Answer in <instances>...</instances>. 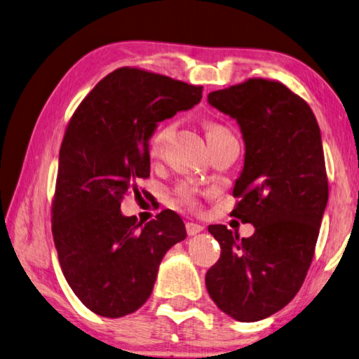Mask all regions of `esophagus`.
<instances>
[{
    "label": "esophagus",
    "mask_w": 359,
    "mask_h": 359,
    "mask_svg": "<svg viewBox=\"0 0 359 359\" xmlns=\"http://www.w3.org/2000/svg\"><path fill=\"white\" fill-rule=\"evenodd\" d=\"M204 231V226H201L198 223H187V233L188 236H196V233Z\"/></svg>",
    "instance_id": "34e87169"
}]
</instances>
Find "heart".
Wrapping results in <instances>:
<instances>
[{
  "mask_svg": "<svg viewBox=\"0 0 359 359\" xmlns=\"http://www.w3.org/2000/svg\"><path fill=\"white\" fill-rule=\"evenodd\" d=\"M207 138H212V136H217L221 133H226L227 130L223 126H218V123H207ZM169 132H171V127H163L160 128L157 133L154 135V138L151 141V154L152 155H157L160 154L163 144H165V141L168 140ZM179 198L187 202V204H194V190L188 187H182L179 190Z\"/></svg>",
  "mask_w": 359,
  "mask_h": 359,
  "instance_id": "b5f03b06",
  "label": "heart"
}]
</instances>
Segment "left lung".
<instances>
[{
  "mask_svg": "<svg viewBox=\"0 0 359 359\" xmlns=\"http://www.w3.org/2000/svg\"><path fill=\"white\" fill-rule=\"evenodd\" d=\"M207 102L242 132L245 163L233 185L242 199L232 215L256 231L238 238L208 226L221 257L205 285L224 314L257 322L292 302L314 257L328 202L320 128L308 103L278 81L252 78L213 90Z\"/></svg>",
  "mask_w": 359,
  "mask_h": 359,
  "instance_id": "8db88e82",
  "label": "left lung"
}]
</instances>
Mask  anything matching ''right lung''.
Here are the masks:
<instances>
[{"instance_id": "add662e5", "label": "right lung", "mask_w": 359, "mask_h": 359, "mask_svg": "<svg viewBox=\"0 0 359 359\" xmlns=\"http://www.w3.org/2000/svg\"><path fill=\"white\" fill-rule=\"evenodd\" d=\"M202 86L140 69L103 78L72 116L60 151L53 240L70 289L95 314L117 318L151 297L168 250L187 238L177 213L142 224L121 212L151 174L149 141L158 122L188 111Z\"/></svg>"}]
</instances>
